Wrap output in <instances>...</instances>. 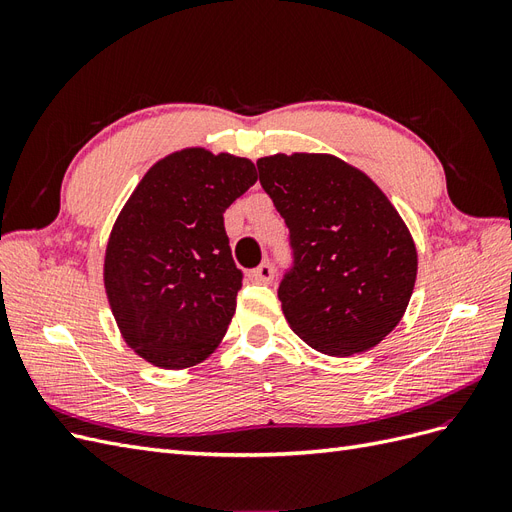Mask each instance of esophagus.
<instances>
[{"label": "esophagus", "instance_id": "1", "mask_svg": "<svg viewBox=\"0 0 512 512\" xmlns=\"http://www.w3.org/2000/svg\"><path fill=\"white\" fill-rule=\"evenodd\" d=\"M275 277V271H273V265L269 260L262 262V265H258L254 271H252V280L258 282V284H271Z\"/></svg>", "mask_w": 512, "mask_h": 512}]
</instances>
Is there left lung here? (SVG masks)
<instances>
[{
	"label": "left lung",
	"instance_id": "obj_1",
	"mask_svg": "<svg viewBox=\"0 0 512 512\" xmlns=\"http://www.w3.org/2000/svg\"><path fill=\"white\" fill-rule=\"evenodd\" d=\"M256 166L290 232L292 265L277 288L290 329L329 356L378 346L416 282V247L391 200L327 153H277Z\"/></svg>",
	"mask_w": 512,
	"mask_h": 512
}]
</instances>
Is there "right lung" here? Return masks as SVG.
Here are the masks:
<instances>
[{"label": "right lung", "instance_id": "right-lung-1", "mask_svg": "<svg viewBox=\"0 0 512 512\" xmlns=\"http://www.w3.org/2000/svg\"><path fill=\"white\" fill-rule=\"evenodd\" d=\"M256 179L247 158L183 149L153 164L121 209L104 286L123 339L145 361L192 367L222 342L243 280L224 211Z\"/></svg>", "mask_w": 512, "mask_h": 512}]
</instances>
